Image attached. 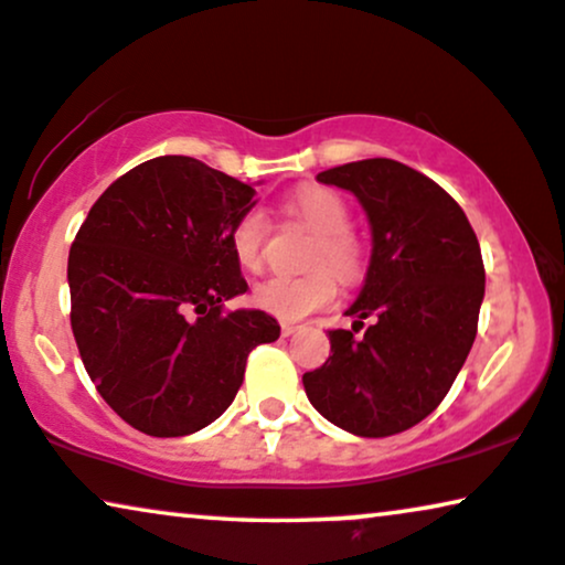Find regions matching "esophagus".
Listing matches in <instances>:
<instances>
[{
	"label": "esophagus",
	"instance_id": "esophagus-1",
	"mask_svg": "<svg viewBox=\"0 0 565 565\" xmlns=\"http://www.w3.org/2000/svg\"><path fill=\"white\" fill-rule=\"evenodd\" d=\"M297 328H299V326H295V322H281V333H284V335L297 333Z\"/></svg>",
	"mask_w": 565,
	"mask_h": 565
}]
</instances>
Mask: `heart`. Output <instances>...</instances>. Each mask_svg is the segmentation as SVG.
<instances>
[{
    "label": "heart",
    "mask_w": 565,
    "mask_h": 565,
    "mask_svg": "<svg viewBox=\"0 0 565 565\" xmlns=\"http://www.w3.org/2000/svg\"><path fill=\"white\" fill-rule=\"evenodd\" d=\"M289 214L315 232L305 263L312 270L302 276H274L255 289V305L278 320H302L322 310L338 297L335 269L343 281H356L364 274L366 250L353 232L351 206L341 193L310 185L289 199ZM268 220L260 209H247L230 230V245L237 263L247 270H260L266 260Z\"/></svg>",
    "instance_id": "obj_1"
}]
</instances>
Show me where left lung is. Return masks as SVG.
Segmentation results:
<instances>
[{"label": "left lung", "instance_id": "left-lung-1", "mask_svg": "<svg viewBox=\"0 0 565 565\" xmlns=\"http://www.w3.org/2000/svg\"><path fill=\"white\" fill-rule=\"evenodd\" d=\"M318 180L361 201L372 260L345 310L353 328L328 330L330 356L305 374V393L356 436L408 431L445 401L476 341L486 295L478 237L452 195L403 162L374 157Z\"/></svg>", "mask_w": 565, "mask_h": 565}]
</instances>
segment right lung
Instances as JSON below:
<instances>
[{
  "instance_id": "obj_1",
  "label": "right lung",
  "mask_w": 565,
  "mask_h": 565,
  "mask_svg": "<svg viewBox=\"0 0 565 565\" xmlns=\"http://www.w3.org/2000/svg\"><path fill=\"white\" fill-rule=\"evenodd\" d=\"M255 188L193 157H154L105 188L70 250L72 333L103 401L149 436H185L235 401L281 328L227 310L247 281L230 230Z\"/></svg>"
}]
</instances>
